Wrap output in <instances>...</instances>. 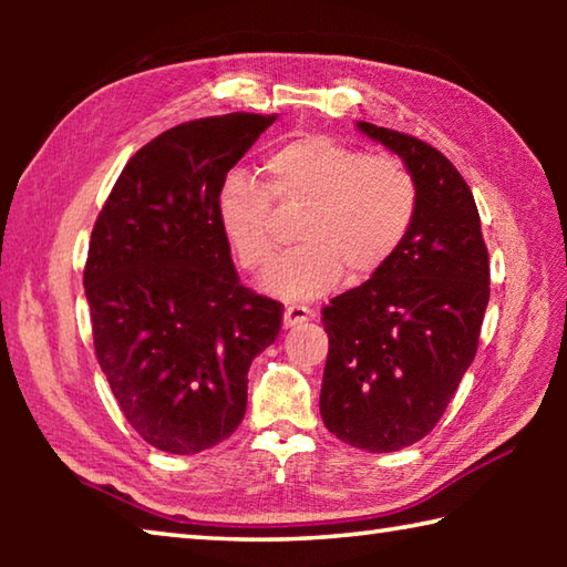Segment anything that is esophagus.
I'll return each instance as SVG.
<instances>
[{
    "mask_svg": "<svg viewBox=\"0 0 567 567\" xmlns=\"http://www.w3.org/2000/svg\"><path fill=\"white\" fill-rule=\"evenodd\" d=\"M315 318V310L305 305H287L285 307V328H295V324H302Z\"/></svg>",
    "mask_w": 567,
    "mask_h": 567,
    "instance_id": "esophagus-1",
    "label": "esophagus"
}]
</instances>
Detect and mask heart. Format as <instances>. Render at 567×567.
<instances>
[{
	"label": "heart",
	"mask_w": 567,
	"mask_h": 567,
	"mask_svg": "<svg viewBox=\"0 0 567 567\" xmlns=\"http://www.w3.org/2000/svg\"><path fill=\"white\" fill-rule=\"evenodd\" d=\"M265 185L235 172L217 197L219 227L239 265L260 272L277 249V215L302 209L292 247L265 277V287L285 300H315L348 275L368 282L392 262L417 219L420 189L398 157L305 132L262 159Z\"/></svg>",
	"instance_id": "heart-1"
}]
</instances>
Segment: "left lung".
<instances>
[{"mask_svg": "<svg viewBox=\"0 0 567 567\" xmlns=\"http://www.w3.org/2000/svg\"><path fill=\"white\" fill-rule=\"evenodd\" d=\"M358 127L402 157L420 207L385 270L322 307L320 412L342 443L395 453L437 425L475 358L491 257L473 192L443 152L405 132Z\"/></svg>", "mask_w": 567, "mask_h": 567, "instance_id": "obj_1", "label": "left lung"}]
</instances>
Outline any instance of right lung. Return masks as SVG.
<instances>
[{
    "mask_svg": "<svg viewBox=\"0 0 567 567\" xmlns=\"http://www.w3.org/2000/svg\"><path fill=\"white\" fill-rule=\"evenodd\" d=\"M277 114L182 122L134 152L94 223L84 295L94 354L137 435L195 455L235 433L247 370L285 307L239 282L219 227L227 172Z\"/></svg>",
    "mask_w": 567,
    "mask_h": 567,
    "instance_id": "1",
    "label": "right lung"
}]
</instances>
